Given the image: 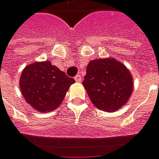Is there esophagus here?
<instances>
[{
	"label": "esophagus",
	"mask_w": 159,
	"mask_h": 159,
	"mask_svg": "<svg viewBox=\"0 0 159 159\" xmlns=\"http://www.w3.org/2000/svg\"><path fill=\"white\" fill-rule=\"evenodd\" d=\"M74 79H75L76 82H80V81L82 80V78H81V76H80V75H76Z\"/></svg>",
	"instance_id": "esophagus-1"
}]
</instances>
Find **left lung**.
<instances>
[{"mask_svg": "<svg viewBox=\"0 0 159 159\" xmlns=\"http://www.w3.org/2000/svg\"><path fill=\"white\" fill-rule=\"evenodd\" d=\"M82 84L96 108L107 112L123 107L133 90L130 72L113 58L89 61Z\"/></svg>", "mask_w": 159, "mask_h": 159, "instance_id": "8db88e82", "label": "left lung"}]
</instances>
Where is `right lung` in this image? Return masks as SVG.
<instances>
[{
    "instance_id": "obj_1",
    "label": "right lung",
    "mask_w": 159,
    "mask_h": 159,
    "mask_svg": "<svg viewBox=\"0 0 159 159\" xmlns=\"http://www.w3.org/2000/svg\"><path fill=\"white\" fill-rule=\"evenodd\" d=\"M74 82V79L46 61L25 67L20 75V88L26 102L35 110L49 112L59 108Z\"/></svg>"
}]
</instances>
